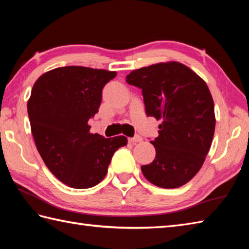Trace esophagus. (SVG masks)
<instances>
[{"instance_id": "34e87169", "label": "esophagus", "mask_w": 249, "mask_h": 249, "mask_svg": "<svg viewBox=\"0 0 249 249\" xmlns=\"http://www.w3.org/2000/svg\"><path fill=\"white\" fill-rule=\"evenodd\" d=\"M128 141L130 142V143L135 144V143H138V142H141V141H142V138H141V137H140L139 135H136L135 137H133V138H129Z\"/></svg>"}]
</instances>
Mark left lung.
Segmentation results:
<instances>
[{
    "label": "left lung",
    "instance_id": "obj_1",
    "mask_svg": "<svg viewBox=\"0 0 249 249\" xmlns=\"http://www.w3.org/2000/svg\"><path fill=\"white\" fill-rule=\"evenodd\" d=\"M126 82L142 89L146 115L162 121L151 141L155 160L141 166L142 173L158 187L183 186L202 167L213 140L214 102L208 86L178 62L133 71Z\"/></svg>",
    "mask_w": 249,
    "mask_h": 249
}]
</instances>
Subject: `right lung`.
<instances>
[{"label": "right lung", "mask_w": 249, "mask_h": 249, "mask_svg": "<svg viewBox=\"0 0 249 249\" xmlns=\"http://www.w3.org/2000/svg\"><path fill=\"white\" fill-rule=\"evenodd\" d=\"M115 71L66 66L40 76L32 89L28 113L37 150L53 176L84 189L103 181L124 136L91 134L88 122L98 112L103 89Z\"/></svg>", "instance_id": "right-lung-1"}]
</instances>
